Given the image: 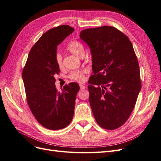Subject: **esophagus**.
<instances>
[{
    "label": "esophagus",
    "mask_w": 161,
    "mask_h": 161,
    "mask_svg": "<svg viewBox=\"0 0 161 161\" xmlns=\"http://www.w3.org/2000/svg\"><path fill=\"white\" fill-rule=\"evenodd\" d=\"M79 86H80V89H85L86 88V86L85 85H80Z\"/></svg>",
    "instance_id": "1"
}]
</instances>
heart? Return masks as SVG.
Segmentation results:
<instances>
[{"instance_id": "b5f03b06", "label": "heart", "mask_w": 161, "mask_h": 161, "mask_svg": "<svg viewBox=\"0 0 161 161\" xmlns=\"http://www.w3.org/2000/svg\"><path fill=\"white\" fill-rule=\"evenodd\" d=\"M67 49L70 51V53L79 57H82L84 56V54H85L84 48H83L82 46L79 42L76 41H72L71 42L69 43V44L67 46ZM55 59H56L57 65H58V67L60 69H61L63 66V58H62V55L59 53H57ZM85 72L86 70H82V69L78 70H73V71H72L70 73L69 77L70 79H71L73 80L81 82L84 80V76H85Z\"/></svg>"}]
</instances>
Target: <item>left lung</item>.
I'll use <instances>...</instances> for the list:
<instances>
[{
	"label": "left lung",
	"mask_w": 161,
	"mask_h": 161,
	"mask_svg": "<svg viewBox=\"0 0 161 161\" xmlns=\"http://www.w3.org/2000/svg\"><path fill=\"white\" fill-rule=\"evenodd\" d=\"M80 38L92 55L94 75L88 88L94 118L104 129H117L130 116L141 89L132 43L121 31L108 25L82 30Z\"/></svg>",
	"instance_id": "obj_1"
}]
</instances>
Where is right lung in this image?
<instances>
[{
  "mask_svg": "<svg viewBox=\"0 0 161 161\" xmlns=\"http://www.w3.org/2000/svg\"><path fill=\"white\" fill-rule=\"evenodd\" d=\"M69 25L53 28L44 33L31 47L22 72L27 102L39 123L47 129L66 127L74 115L76 94L80 87L76 82L57 91L55 75L59 72L55 57L57 46L72 34Z\"/></svg>",
  "mask_w": 161,
  "mask_h": 161,
  "instance_id": "obj_1",
  "label": "right lung"
}]
</instances>
